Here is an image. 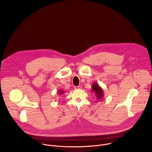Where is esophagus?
Here are the masks:
<instances>
[{
	"instance_id": "34e87169",
	"label": "esophagus",
	"mask_w": 152,
	"mask_h": 152,
	"mask_svg": "<svg viewBox=\"0 0 152 152\" xmlns=\"http://www.w3.org/2000/svg\"><path fill=\"white\" fill-rule=\"evenodd\" d=\"M82 88V87L80 86H75V90H80V89H81Z\"/></svg>"
}]
</instances>
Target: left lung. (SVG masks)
<instances>
[{"instance_id":"8db88e82","label":"left lung","mask_w":152,"mask_h":152,"mask_svg":"<svg viewBox=\"0 0 152 152\" xmlns=\"http://www.w3.org/2000/svg\"><path fill=\"white\" fill-rule=\"evenodd\" d=\"M92 89H93V91H94V93L96 94V95L97 96L96 97L97 99H100L102 97V96H103V90L100 87L99 85L97 83H93V85L92 86Z\"/></svg>"}]
</instances>
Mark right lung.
Listing matches in <instances>:
<instances>
[{
	"label": "right lung",
	"mask_w": 152,
	"mask_h": 152,
	"mask_svg": "<svg viewBox=\"0 0 152 152\" xmlns=\"http://www.w3.org/2000/svg\"><path fill=\"white\" fill-rule=\"evenodd\" d=\"M63 93H64V92H63V91H59V93H60V94H62Z\"/></svg>",
	"instance_id": "obj_1"
}]
</instances>
